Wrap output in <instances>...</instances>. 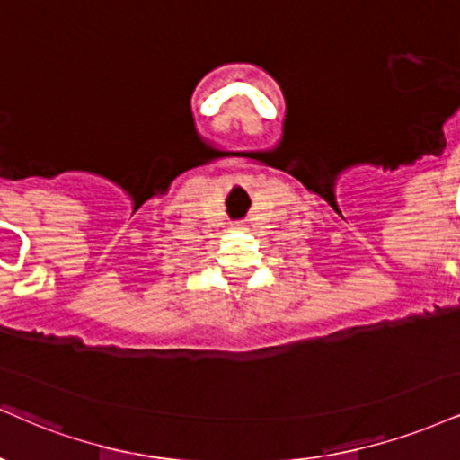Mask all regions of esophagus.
<instances>
[{"instance_id": "34e87169", "label": "esophagus", "mask_w": 460, "mask_h": 460, "mask_svg": "<svg viewBox=\"0 0 460 460\" xmlns=\"http://www.w3.org/2000/svg\"><path fill=\"white\" fill-rule=\"evenodd\" d=\"M235 229H244V223H235Z\"/></svg>"}]
</instances>
